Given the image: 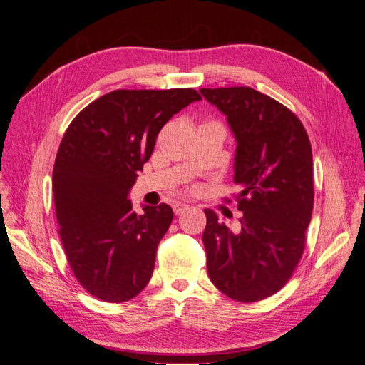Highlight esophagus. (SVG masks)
<instances>
[{"mask_svg":"<svg viewBox=\"0 0 365 365\" xmlns=\"http://www.w3.org/2000/svg\"><path fill=\"white\" fill-rule=\"evenodd\" d=\"M189 208H190V207L187 205V204L178 202V204H175V205H173V212H175V215H181V213L187 212V210H189Z\"/></svg>","mask_w":365,"mask_h":365,"instance_id":"34e87169","label":"esophagus"}]
</instances>
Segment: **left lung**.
Segmentation results:
<instances>
[{"label": "left lung", "mask_w": 365, "mask_h": 365, "mask_svg": "<svg viewBox=\"0 0 365 365\" xmlns=\"http://www.w3.org/2000/svg\"><path fill=\"white\" fill-rule=\"evenodd\" d=\"M201 94L227 115L236 137V201L244 213L233 233L205 208L208 277L236 302H259L288 283L303 256L314 208L311 141L289 108L250 86L201 88Z\"/></svg>", "instance_id": "1"}]
</instances>
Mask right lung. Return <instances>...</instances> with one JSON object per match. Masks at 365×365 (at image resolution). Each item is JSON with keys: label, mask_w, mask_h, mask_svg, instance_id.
I'll return each instance as SVG.
<instances>
[{"label": "right lung", "mask_w": 365, "mask_h": 365, "mask_svg": "<svg viewBox=\"0 0 365 365\" xmlns=\"http://www.w3.org/2000/svg\"><path fill=\"white\" fill-rule=\"evenodd\" d=\"M196 101L193 88L115 90L65 130L53 168L59 236L74 277L102 302H128L152 277L173 212L160 204L137 215L128 195L161 128Z\"/></svg>", "instance_id": "right-lung-1"}]
</instances>
